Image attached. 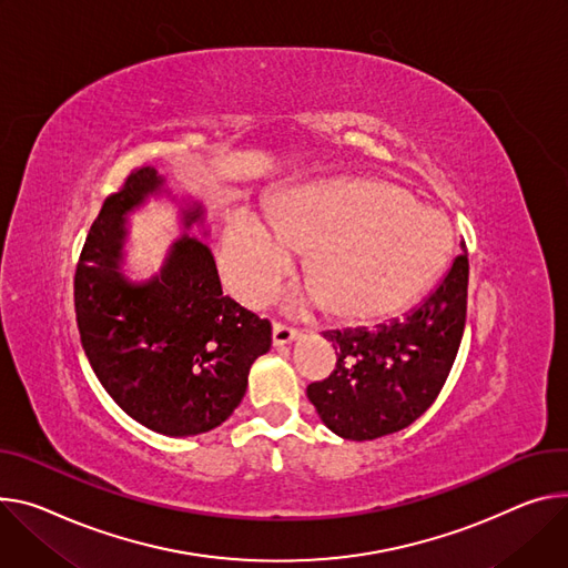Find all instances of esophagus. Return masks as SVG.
<instances>
[{
	"label": "esophagus",
	"instance_id": "34e87169",
	"mask_svg": "<svg viewBox=\"0 0 568 568\" xmlns=\"http://www.w3.org/2000/svg\"><path fill=\"white\" fill-rule=\"evenodd\" d=\"M296 337H298V333H296L294 328H290V326L281 324V322H274V326H272V342H274V346L290 344V342H294Z\"/></svg>",
	"mask_w": 568,
	"mask_h": 568
}]
</instances>
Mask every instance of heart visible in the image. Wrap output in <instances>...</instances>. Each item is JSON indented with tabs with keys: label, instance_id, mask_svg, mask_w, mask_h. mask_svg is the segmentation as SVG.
<instances>
[{
	"label": "heart",
	"instance_id": "obj_1",
	"mask_svg": "<svg viewBox=\"0 0 568 568\" xmlns=\"http://www.w3.org/2000/svg\"><path fill=\"white\" fill-rule=\"evenodd\" d=\"M442 213L389 181L351 179L281 199L270 226L251 215L229 222L220 270L242 303H257L303 253V281L322 315L367 326L398 315L437 278L450 251Z\"/></svg>",
	"mask_w": 568,
	"mask_h": 568
}]
</instances>
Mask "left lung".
Here are the masks:
<instances>
[{
    "instance_id": "8db88e82",
    "label": "left lung",
    "mask_w": 568,
    "mask_h": 568,
    "mask_svg": "<svg viewBox=\"0 0 568 568\" xmlns=\"http://www.w3.org/2000/svg\"><path fill=\"white\" fill-rule=\"evenodd\" d=\"M467 251V244H459ZM459 253L422 305L376 331L324 337L337 359L328 378L307 385L322 422L344 439H376L417 422L442 392L467 322L469 255Z\"/></svg>"
}]
</instances>
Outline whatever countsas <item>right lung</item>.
<instances>
[{"label":"right lung","instance_id":"right-lung-1","mask_svg":"<svg viewBox=\"0 0 568 568\" xmlns=\"http://www.w3.org/2000/svg\"><path fill=\"white\" fill-rule=\"evenodd\" d=\"M161 185L135 168L104 199L74 272L81 346L99 383L138 424L185 437L217 428L240 405L253 359L272 346V324L222 294L211 248L179 240L161 274H122V215ZM201 211L185 213V226Z\"/></svg>","mask_w":568,"mask_h":568}]
</instances>
